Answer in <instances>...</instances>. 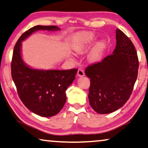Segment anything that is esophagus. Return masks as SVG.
<instances>
[{
	"instance_id": "1",
	"label": "esophagus",
	"mask_w": 148,
	"mask_h": 148,
	"mask_svg": "<svg viewBox=\"0 0 148 148\" xmlns=\"http://www.w3.org/2000/svg\"><path fill=\"white\" fill-rule=\"evenodd\" d=\"M77 75H78V76H84L85 75L84 72V70L82 69V68H79L78 70V73H77Z\"/></svg>"
}]
</instances>
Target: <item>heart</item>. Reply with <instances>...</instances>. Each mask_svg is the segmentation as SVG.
I'll list each match as a JSON object with an SVG mask.
<instances>
[{
	"mask_svg": "<svg viewBox=\"0 0 148 148\" xmlns=\"http://www.w3.org/2000/svg\"><path fill=\"white\" fill-rule=\"evenodd\" d=\"M96 39L93 32H83L77 36L74 43V50L78 54H83L87 52ZM106 47V42L101 41L99 42L90 55L91 61H98L101 58L102 52Z\"/></svg>",
	"mask_w": 148,
	"mask_h": 148,
	"instance_id": "heart-1",
	"label": "heart"
}]
</instances>
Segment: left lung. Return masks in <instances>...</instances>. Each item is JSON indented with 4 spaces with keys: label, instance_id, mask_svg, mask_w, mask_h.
<instances>
[{
    "label": "left lung",
    "instance_id": "left-lung-1",
    "mask_svg": "<svg viewBox=\"0 0 148 148\" xmlns=\"http://www.w3.org/2000/svg\"><path fill=\"white\" fill-rule=\"evenodd\" d=\"M116 38L113 54L85 70L90 78V104L101 114L112 113L125 104L138 77L139 61L134 44L120 29L116 30Z\"/></svg>",
    "mask_w": 148,
    "mask_h": 148
}]
</instances>
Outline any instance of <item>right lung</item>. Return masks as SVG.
Here are the masks:
<instances>
[{"label":"right lung","instance_id":"add662e5","mask_svg":"<svg viewBox=\"0 0 148 148\" xmlns=\"http://www.w3.org/2000/svg\"><path fill=\"white\" fill-rule=\"evenodd\" d=\"M39 30H57L56 26H35L24 32L13 50L11 75L22 102L33 113L42 117L56 115L66 100V90L73 82L78 69L66 70L32 69L21 57V42Z\"/></svg>","mask_w":148,"mask_h":148}]
</instances>
